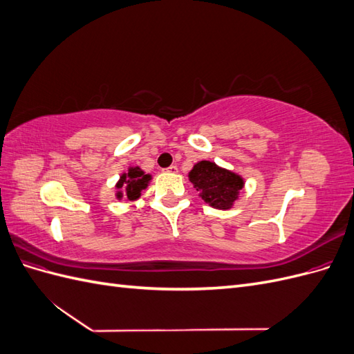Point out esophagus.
<instances>
[{
  "label": "esophagus",
  "mask_w": 354,
  "mask_h": 354,
  "mask_svg": "<svg viewBox=\"0 0 354 354\" xmlns=\"http://www.w3.org/2000/svg\"><path fill=\"white\" fill-rule=\"evenodd\" d=\"M167 171H168V173H171V174H176V173H178V168L176 165H171V167L167 168Z\"/></svg>",
  "instance_id": "obj_1"
}]
</instances>
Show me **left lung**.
I'll return each instance as SVG.
<instances>
[{"label": "left lung", "mask_w": 354, "mask_h": 354, "mask_svg": "<svg viewBox=\"0 0 354 354\" xmlns=\"http://www.w3.org/2000/svg\"><path fill=\"white\" fill-rule=\"evenodd\" d=\"M189 180L199 192V196L216 209L232 208L245 185L239 174L218 167L212 160L195 164L189 173Z\"/></svg>", "instance_id": "left-lung-1"}]
</instances>
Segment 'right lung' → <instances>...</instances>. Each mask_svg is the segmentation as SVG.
<instances>
[{
  "instance_id": "add662e5",
  "label": "right lung",
  "mask_w": 354,
  "mask_h": 354,
  "mask_svg": "<svg viewBox=\"0 0 354 354\" xmlns=\"http://www.w3.org/2000/svg\"><path fill=\"white\" fill-rule=\"evenodd\" d=\"M152 180L151 174H146L140 167H130L128 173L121 174L116 183V198L122 199L125 196L128 201H136L140 198L142 190L149 186V181Z\"/></svg>"
}]
</instances>
